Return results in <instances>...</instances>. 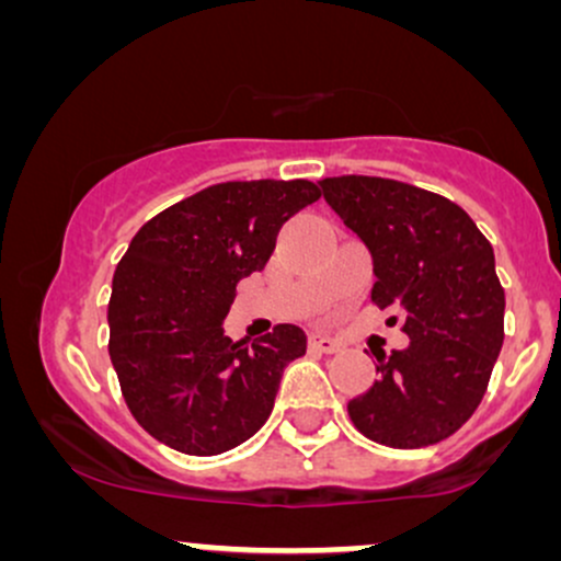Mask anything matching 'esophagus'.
<instances>
[{
    "instance_id": "1",
    "label": "esophagus",
    "mask_w": 561,
    "mask_h": 561,
    "mask_svg": "<svg viewBox=\"0 0 561 561\" xmlns=\"http://www.w3.org/2000/svg\"><path fill=\"white\" fill-rule=\"evenodd\" d=\"M308 345H311V351H319V353H337L340 351V343L330 334H321V332H313L311 337H308Z\"/></svg>"
}]
</instances>
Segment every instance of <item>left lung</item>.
Instances as JSON below:
<instances>
[{
	"label": "left lung",
	"instance_id": "1",
	"mask_svg": "<svg viewBox=\"0 0 561 561\" xmlns=\"http://www.w3.org/2000/svg\"><path fill=\"white\" fill-rule=\"evenodd\" d=\"M319 186L371 253V300L401 308L409 337L403 351L375 353L379 377L347 401L351 422L390 448L446 440L480 405L504 343L491 242L467 210L420 186L379 176H332Z\"/></svg>",
	"mask_w": 561,
	"mask_h": 561
}]
</instances>
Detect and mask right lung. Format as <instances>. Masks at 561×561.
I'll return each instance as SVG.
<instances>
[{
    "label": "right lung",
    "instance_id": "1",
    "mask_svg": "<svg viewBox=\"0 0 561 561\" xmlns=\"http://www.w3.org/2000/svg\"><path fill=\"white\" fill-rule=\"evenodd\" d=\"M319 195L306 179L224 182L134 234L113 274L107 351L128 411L163 446L216 456L268 420L306 332L276 324L248 345L224 334V319L237 282L266 266L282 224Z\"/></svg>",
    "mask_w": 561,
    "mask_h": 561
}]
</instances>
